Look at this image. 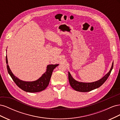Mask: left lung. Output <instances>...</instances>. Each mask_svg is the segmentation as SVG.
<instances>
[{"label":"left lung","instance_id":"left-lung-1","mask_svg":"<svg viewBox=\"0 0 120 120\" xmlns=\"http://www.w3.org/2000/svg\"><path fill=\"white\" fill-rule=\"evenodd\" d=\"M113 64L114 62H112L110 70L104 77L99 80L92 82H83L76 81L72 77L70 72L68 71V80L70 85L72 88L75 90L81 92H88L99 88L106 81L109 76L110 75L112 69L113 68Z\"/></svg>","mask_w":120,"mask_h":120}]
</instances>
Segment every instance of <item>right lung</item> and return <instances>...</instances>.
Returning <instances> with one entry per match:
<instances>
[{"instance_id": "obj_1", "label": "right lung", "mask_w": 120, "mask_h": 120, "mask_svg": "<svg viewBox=\"0 0 120 120\" xmlns=\"http://www.w3.org/2000/svg\"><path fill=\"white\" fill-rule=\"evenodd\" d=\"M6 63L8 74L14 82L21 90L29 93L39 92L45 90L49 84L53 70L59 65V64L48 65L46 67V71L41 75V77L34 81L27 82L21 80L13 75L8 64L7 55L6 56Z\"/></svg>"}]
</instances>
